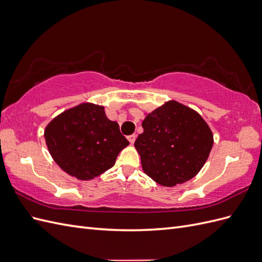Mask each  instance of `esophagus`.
Segmentation results:
<instances>
[{
	"label": "esophagus",
	"mask_w": 262,
	"mask_h": 262,
	"mask_svg": "<svg viewBox=\"0 0 262 262\" xmlns=\"http://www.w3.org/2000/svg\"><path fill=\"white\" fill-rule=\"evenodd\" d=\"M136 139H137V136L136 134H131V136H129L128 137V140H129V142L131 144H133L134 143V141H136Z\"/></svg>",
	"instance_id": "obj_1"
}]
</instances>
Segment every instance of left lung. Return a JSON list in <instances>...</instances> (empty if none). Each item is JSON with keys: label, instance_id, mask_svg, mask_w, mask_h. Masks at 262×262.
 Here are the masks:
<instances>
[{"label": "left lung", "instance_id": "1", "mask_svg": "<svg viewBox=\"0 0 262 262\" xmlns=\"http://www.w3.org/2000/svg\"><path fill=\"white\" fill-rule=\"evenodd\" d=\"M143 133L134 142L142 168L164 187L193 178L207 162L213 146L208 123L193 109L169 100L146 115Z\"/></svg>", "mask_w": 262, "mask_h": 262}]
</instances>
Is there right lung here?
Here are the masks:
<instances>
[{"instance_id": "add662e5", "label": "right lung", "mask_w": 262, "mask_h": 262, "mask_svg": "<svg viewBox=\"0 0 262 262\" xmlns=\"http://www.w3.org/2000/svg\"><path fill=\"white\" fill-rule=\"evenodd\" d=\"M45 139L53 161L80 180L94 179L112 168L119 153L129 145L104 107L91 102L52 119L45 129Z\"/></svg>"}]
</instances>
